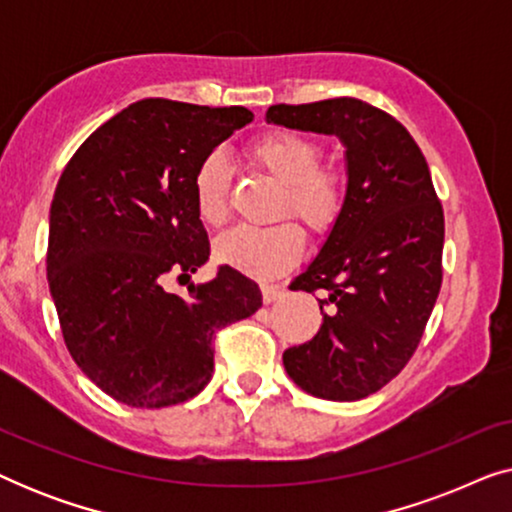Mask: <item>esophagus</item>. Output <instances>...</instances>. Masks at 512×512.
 <instances>
[{
  "instance_id": "1",
  "label": "esophagus",
  "mask_w": 512,
  "mask_h": 512,
  "mask_svg": "<svg viewBox=\"0 0 512 512\" xmlns=\"http://www.w3.org/2000/svg\"><path fill=\"white\" fill-rule=\"evenodd\" d=\"M261 293H263L265 303H275V300H279V298L284 296V286H279V284H263L261 286Z\"/></svg>"
}]
</instances>
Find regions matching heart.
Here are the masks:
<instances>
[{
  "label": "heart",
  "mask_w": 512,
  "mask_h": 512,
  "mask_svg": "<svg viewBox=\"0 0 512 512\" xmlns=\"http://www.w3.org/2000/svg\"><path fill=\"white\" fill-rule=\"evenodd\" d=\"M247 156L258 170L282 186L277 216H293L312 237H328L338 228L347 209V172L324 160V146L317 137L296 130H270L249 144ZM233 172L221 151H209L193 174L195 209L202 223L223 226L230 214ZM305 235L293 221H279L268 228L237 226L223 233L214 254L223 265L244 275L268 279L284 275L300 261Z\"/></svg>",
  "instance_id": "b5f03b06"
}]
</instances>
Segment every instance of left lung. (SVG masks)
<instances>
[{
	"label": "left lung",
	"mask_w": 512,
	"mask_h": 512,
	"mask_svg": "<svg viewBox=\"0 0 512 512\" xmlns=\"http://www.w3.org/2000/svg\"><path fill=\"white\" fill-rule=\"evenodd\" d=\"M268 123L340 137L349 198L338 228L291 282L321 291V328L284 352L307 394L359 401L405 368L443 284L445 216L429 165L410 132L356 97L275 104Z\"/></svg>",
	"instance_id": "left-lung-1"
}]
</instances>
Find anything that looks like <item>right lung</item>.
Instances as JSON below:
<instances>
[{
	"label": "right lung",
	"instance_id": "add662e5",
	"mask_svg": "<svg viewBox=\"0 0 512 512\" xmlns=\"http://www.w3.org/2000/svg\"><path fill=\"white\" fill-rule=\"evenodd\" d=\"M251 121L244 107L139 100L62 170L48 289L76 366L116 401L153 410L198 396L212 380L216 333L263 305L258 284L230 265L188 296L165 289L209 261L195 167Z\"/></svg>",
	"mask_w": 512,
	"mask_h": 512
}]
</instances>
